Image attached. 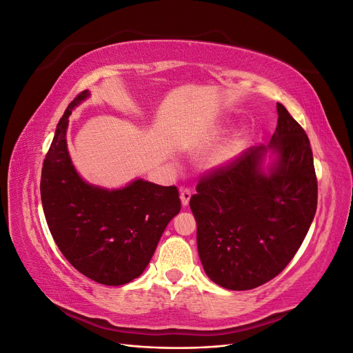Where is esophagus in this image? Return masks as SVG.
<instances>
[{"instance_id": "1", "label": "esophagus", "mask_w": 353, "mask_h": 353, "mask_svg": "<svg viewBox=\"0 0 353 353\" xmlns=\"http://www.w3.org/2000/svg\"><path fill=\"white\" fill-rule=\"evenodd\" d=\"M190 199H191V190L190 188H183V190H181V203H183V206L188 205Z\"/></svg>"}]
</instances>
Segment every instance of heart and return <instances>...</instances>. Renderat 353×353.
Instances as JSON below:
<instances>
[{
	"mask_svg": "<svg viewBox=\"0 0 353 353\" xmlns=\"http://www.w3.org/2000/svg\"><path fill=\"white\" fill-rule=\"evenodd\" d=\"M230 153V148H227V150H223L221 154H219V159H222V157H225L227 154Z\"/></svg>",
	"mask_w": 353,
	"mask_h": 353,
	"instance_id": "1",
	"label": "heart"
}]
</instances>
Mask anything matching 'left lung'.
<instances>
[{"label": "left lung", "mask_w": 353, "mask_h": 353, "mask_svg": "<svg viewBox=\"0 0 353 353\" xmlns=\"http://www.w3.org/2000/svg\"><path fill=\"white\" fill-rule=\"evenodd\" d=\"M279 123L268 147H249L199 179L190 208L197 249L209 279L228 290H250L275 279L311 227L318 183L309 138L276 103ZM266 148L279 154L260 172Z\"/></svg>", "instance_id": "left-lung-1"}]
</instances>
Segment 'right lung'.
<instances>
[{
    "mask_svg": "<svg viewBox=\"0 0 353 353\" xmlns=\"http://www.w3.org/2000/svg\"><path fill=\"white\" fill-rule=\"evenodd\" d=\"M88 97L79 92L60 119L44 159L41 200L63 256L90 280L122 285L140 276L181 200L175 185L137 179L122 190L92 187L74 170L66 145L69 116Z\"/></svg>",
    "mask_w": 353,
    "mask_h": 353,
    "instance_id": "obj_1",
    "label": "right lung"
}]
</instances>
